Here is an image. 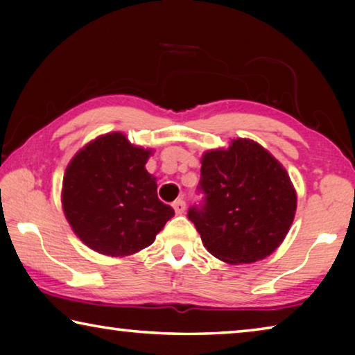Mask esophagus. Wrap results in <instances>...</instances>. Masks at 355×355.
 <instances>
[{"label": "esophagus", "instance_id": "34e87169", "mask_svg": "<svg viewBox=\"0 0 355 355\" xmlns=\"http://www.w3.org/2000/svg\"><path fill=\"white\" fill-rule=\"evenodd\" d=\"M172 207H173V209H175L177 214H183L184 208H186V202L183 199H177L172 203Z\"/></svg>", "mask_w": 355, "mask_h": 355}]
</instances>
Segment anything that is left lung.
Masks as SVG:
<instances>
[{"instance_id":"left-lung-1","label":"left lung","mask_w":355,"mask_h":355,"mask_svg":"<svg viewBox=\"0 0 355 355\" xmlns=\"http://www.w3.org/2000/svg\"><path fill=\"white\" fill-rule=\"evenodd\" d=\"M200 205L188 218L209 254L230 264L255 263L279 248L297 196L288 172L260 144L233 139L202 156Z\"/></svg>"}]
</instances>
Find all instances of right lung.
Wrapping results in <instances>:
<instances>
[{
    "mask_svg": "<svg viewBox=\"0 0 355 355\" xmlns=\"http://www.w3.org/2000/svg\"><path fill=\"white\" fill-rule=\"evenodd\" d=\"M152 150L122 133L89 142L70 161L62 182V209L71 230L98 254L127 257L148 248L173 208L158 199L146 169Z\"/></svg>",
    "mask_w": 355,
    "mask_h": 355,
    "instance_id": "add662e5",
    "label": "right lung"
}]
</instances>
